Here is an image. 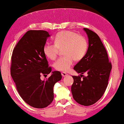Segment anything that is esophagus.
Returning <instances> with one entry per match:
<instances>
[{"label":"esophagus","instance_id":"obj_1","mask_svg":"<svg viewBox=\"0 0 124 124\" xmlns=\"http://www.w3.org/2000/svg\"><path fill=\"white\" fill-rule=\"evenodd\" d=\"M62 77H66V76H68V74L66 73L65 72H62Z\"/></svg>","mask_w":124,"mask_h":124}]
</instances>
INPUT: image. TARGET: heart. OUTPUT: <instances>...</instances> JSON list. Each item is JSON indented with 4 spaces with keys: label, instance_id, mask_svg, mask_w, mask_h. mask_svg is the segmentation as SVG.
<instances>
[{
    "label": "heart",
    "instance_id": "1",
    "mask_svg": "<svg viewBox=\"0 0 124 124\" xmlns=\"http://www.w3.org/2000/svg\"><path fill=\"white\" fill-rule=\"evenodd\" d=\"M63 49L65 56L56 61L54 67L56 70L66 72L70 69L74 60L79 61L85 56L88 50L87 40L74 32L61 31L56 35L55 43L45 44L43 52L47 58L55 60L59 50Z\"/></svg>",
    "mask_w": 124,
    "mask_h": 124
}]
</instances>
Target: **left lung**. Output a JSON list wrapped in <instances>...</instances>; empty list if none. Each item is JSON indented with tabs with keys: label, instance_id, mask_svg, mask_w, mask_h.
<instances>
[{
	"label": "left lung",
	"instance_id": "obj_1",
	"mask_svg": "<svg viewBox=\"0 0 124 124\" xmlns=\"http://www.w3.org/2000/svg\"><path fill=\"white\" fill-rule=\"evenodd\" d=\"M84 30L87 35L89 47L84 58L74 67L81 74L72 76L74 82L71 91L74 101L82 106H89L95 103L104 94L112 65L99 37L87 28H84ZM85 72L88 74L87 76L82 75Z\"/></svg>",
	"mask_w": 124,
	"mask_h": 124
}]
</instances>
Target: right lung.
I'll return each mask as SVG.
<instances>
[{
	"label": "right lung",
	"mask_w": 124,
	"mask_h": 124,
	"mask_svg": "<svg viewBox=\"0 0 124 124\" xmlns=\"http://www.w3.org/2000/svg\"><path fill=\"white\" fill-rule=\"evenodd\" d=\"M45 30H29L13 49L11 74L18 94L29 106L43 108L54 100V86L62 76L59 71L51 73L46 80L42 74L51 72L43 52V47L50 37Z\"/></svg>",
	"instance_id": "1"
}]
</instances>
